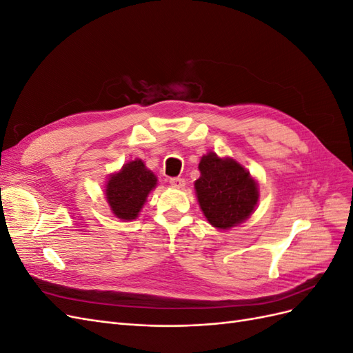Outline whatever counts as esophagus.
Returning a JSON list of instances; mask_svg holds the SVG:
<instances>
[{"mask_svg": "<svg viewBox=\"0 0 353 353\" xmlns=\"http://www.w3.org/2000/svg\"><path fill=\"white\" fill-rule=\"evenodd\" d=\"M169 183L174 188H184L185 185V181L183 178H170Z\"/></svg>", "mask_w": 353, "mask_h": 353, "instance_id": "34e87169", "label": "esophagus"}]
</instances>
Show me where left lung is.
Masks as SVG:
<instances>
[{
  "instance_id": "obj_1",
  "label": "left lung",
  "mask_w": 353,
  "mask_h": 353,
  "mask_svg": "<svg viewBox=\"0 0 353 353\" xmlns=\"http://www.w3.org/2000/svg\"><path fill=\"white\" fill-rule=\"evenodd\" d=\"M194 181L197 201L212 227L227 231L249 219L259 201V185L232 157L209 152L200 159Z\"/></svg>"
}]
</instances>
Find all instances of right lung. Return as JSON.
Returning a JSON list of instances; mask_svg holds the SVG:
<instances>
[{
    "mask_svg": "<svg viewBox=\"0 0 353 353\" xmlns=\"http://www.w3.org/2000/svg\"><path fill=\"white\" fill-rule=\"evenodd\" d=\"M157 176L141 159L130 160L117 172L109 175L104 194L110 210L122 221H134L140 215L148 194L156 188Z\"/></svg>",
    "mask_w": 353,
    "mask_h": 353,
    "instance_id": "1",
    "label": "right lung"
}]
</instances>
